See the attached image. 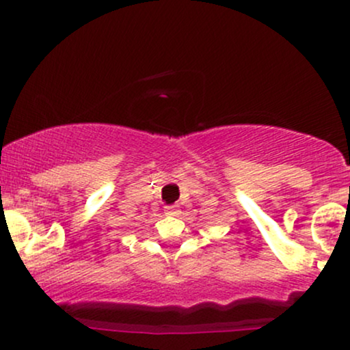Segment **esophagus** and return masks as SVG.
Listing matches in <instances>:
<instances>
[{
  "instance_id": "esophagus-1",
  "label": "esophagus",
  "mask_w": 350,
  "mask_h": 350,
  "mask_svg": "<svg viewBox=\"0 0 350 350\" xmlns=\"http://www.w3.org/2000/svg\"><path fill=\"white\" fill-rule=\"evenodd\" d=\"M164 212L167 215H178L179 214V206H166L164 207Z\"/></svg>"
}]
</instances>
